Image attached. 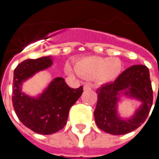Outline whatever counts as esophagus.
<instances>
[{"label": "esophagus", "instance_id": "1", "mask_svg": "<svg viewBox=\"0 0 159 159\" xmlns=\"http://www.w3.org/2000/svg\"><path fill=\"white\" fill-rule=\"evenodd\" d=\"M83 89L85 90H90L91 89V87H90V85H89V84H85L84 86H83Z\"/></svg>", "mask_w": 159, "mask_h": 159}]
</instances>
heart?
<instances>
[{
	"instance_id": "1",
	"label": "heart",
	"mask_w": 159,
	"mask_h": 159,
	"mask_svg": "<svg viewBox=\"0 0 159 159\" xmlns=\"http://www.w3.org/2000/svg\"><path fill=\"white\" fill-rule=\"evenodd\" d=\"M77 74L87 79H97L100 83L111 82L119 76L122 71V62L117 58L85 57L76 63ZM67 72L72 73L71 67L67 65Z\"/></svg>"
}]
</instances>
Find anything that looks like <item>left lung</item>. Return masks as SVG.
<instances>
[{"instance_id": "left-lung-1", "label": "left lung", "mask_w": 159, "mask_h": 159, "mask_svg": "<svg viewBox=\"0 0 159 159\" xmlns=\"http://www.w3.org/2000/svg\"><path fill=\"white\" fill-rule=\"evenodd\" d=\"M120 92L135 98L143 102L129 120L117 116L116 102ZM98 101L94 111L97 126L111 134H125L136 129L148 117L152 105V89L149 70L146 66L137 65L126 69L113 83H107L96 90Z\"/></svg>"}]
</instances>
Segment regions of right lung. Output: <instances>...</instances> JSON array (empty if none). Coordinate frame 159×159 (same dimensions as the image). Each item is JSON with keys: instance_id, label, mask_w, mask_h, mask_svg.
Segmentation results:
<instances>
[{"instance_id": "add662e5", "label": "right lung", "mask_w": 159, "mask_h": 159, "mask_svg": "<svg viewBox=\"0 0 159 159\" xmlns=\"http://www.w3.org/2000/svg\"><path fill=\"white\" fill-rule=\"evenodd\" d=\"M52 57L26 59L13 72L12 106L20 122L35 133L51 134L62 129L66 124L70 107L83 93V86L70 88L62 77H56L47 89L36 98L21 92L23 82L39 70L52 65Z\"/></svg>"}]
</instances>
